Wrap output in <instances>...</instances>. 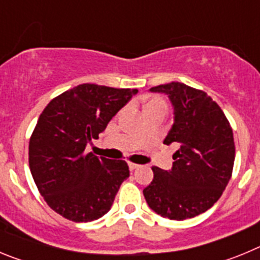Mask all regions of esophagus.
Segmentation results:
<instances>
[{
	"mask_svg": "<svg viewBox=\"0 0 260 260\" xmlns=\"http://www.w3.org/2000/svg\"><path fill=\"white\" fill-rule=\"evenodd\" d=\"M138 168H139V165L135 164V162H128V169H130V171H135Z\"/></svg>",
	"mask_w": 260,
	"mask_h": 260,
	"instance_id": "1",
	"label": "esophagus"
}]
</instances>
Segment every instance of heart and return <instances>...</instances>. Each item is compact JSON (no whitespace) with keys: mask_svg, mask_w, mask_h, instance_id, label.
Listing matches in <instances>:
<instances>
[{"mask_svg":"<svg viewBox=\"0 0 260 260\" xmlns=\"http://www.w3.org/2000/svg\"><path fill=\"white\" fill-rule=\"evenodd\" d=\"M151 107H167V104H165L164 100H160V99H155V100H152V102H150L148 104H147L146 109H147V108H151Z\"/></svg>","mask_w":260,"mask_h":260,"instance_id":"heart-1","label":"heart"}]
</instances>
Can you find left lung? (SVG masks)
Returning a JSON list of instances; mask_svg holds the SVG:
<instances>
[{"label": "left lung", "mask_w": 260, "mask_h": 260, "mask_svg": "<svg viewBox=\"0 0 260 260\" xmlns=\"http://www.w3.org/2000/svg\"><path fill=\"white\" fill-rule=\"evenodd\" d=\"M164 92L174 107V123L164 144H177L172 171L152 167L144 198L158 215L190 219L219 201L234 165L233 130L221 108L202 89L172 82L151 88Z\"/></svg>", "instance_id": "obj_1"}]
</instances>
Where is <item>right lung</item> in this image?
Here are the masks:
<instances>
[{"label":"right lung","instance_id":"add662e5","mask_svg":"<svg viewBox=\"0 0 260 260\" xmlns=\"http://www.w3.org/2000/svg\"><path fill=\"white\" fill-rule=\"evenodd\" d=\"M138 89L84 83L68 89L41 112L28 144L39 192L54 212L75 222L102 217L130 176L125 160L86 152Z\"/></svg>","mask_w":260,"mask_h":260}]
</instances>
